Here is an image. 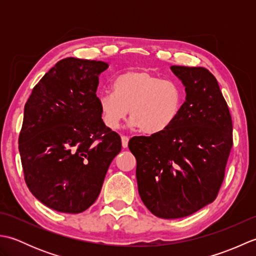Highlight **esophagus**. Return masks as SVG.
<instances>
[{"label":"esophagus","mask_w":256,"mask_h":256,"mask_svg":"<svg viewBox=\"0 0 256 256\" xmlns=\"http://www.w3.org/2000/svg\"><path fill=\"white\" fill-rule=\"evenodd\" d=\"M121 140H122V148H128V136H123L121 138Z\"/></svg>","instance_id":"esophagus-1"}]
</instances>
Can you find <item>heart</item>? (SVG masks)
Returning <instances> with one entry per match:
<instances>
[{
  "instance_id": "obj_1",
  "label": "heart",
  "mask_w": 256,
  "mask_h": 256,
  "mask_svg": "<svg viewBox=\"0 0 256 256\" xmlns=\"http://www.w3.org/2000/svg\"><path fill=\"white\" fill-rule=\"evenodd\" d=\"M113 90L98 96L103 122L111 130L121 125L130 110L133 126L146 134H160L172 126L182 110V86L148 70H128L118 76Z\"/></svg>"
}]
</instances>
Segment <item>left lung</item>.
I'll return each instance as SVG.
<instances>
[{
	"mask_svg": "<svg viewBox=\"0 0 256 256\" xmlns=\"http://www.w3.org/2000/svg\"><path fill=\"white\" fill-rule=\"evenodd\" d=\"M170 69L186 91L176 121L128 142L140 197L162 219L190 216L216 198L233 145L231 114L214 76L202 67Z\"/></svg>",
	"mask_w": 256,
	"mask_h": 256,
	"instance_id": "left-lung-1",
	"label": "left lung"
}]
</instances>
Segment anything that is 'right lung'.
<instances>
[{
  "label": "right lung",
  "mask_w": 256,
  "mask_h": 256,
  "mask_svg": "<svg viewBox=\"0 0 256 256\" xmlns=\"http://www.w3.org/2000/svg\"><path fill=\"white\" fill-rule=\"evenodd\" d=\"M104 62L64 58L32 91L18 150L30 192L64 214H80L99 196L108 168L122 148L102 120L96 94Z\"/></svg>",
  "instance_id": "right-lung-1"
}]
</instances>
